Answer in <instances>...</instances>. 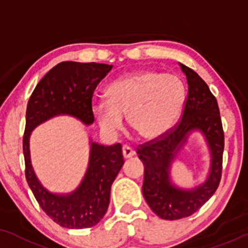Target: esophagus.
I'll return each mask as SVG.
<instances>
[{
    "instance_id": "obj_1",
    "label": "esophagus",
    "mask_w": 248,
    "mask_h": 248,
    "mask_svg": "<svg viewBox=\"0 0 248 248\" xmlns=\"http://www.w3.org/2000/svg\"><path fill=\"white\" fill-rule=\"evenodd\" d=\"M122 155H124V157L126 158H130L133 157L134 155H135V151L133 150L130 147H127V145H124V148H122Z\"/></svg>"
}]
</instances>
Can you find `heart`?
I'll list each match as a JSON object with an SVG mask.
<instances>
[{
    "instance_id": "1",
    "label": "heart",
    "mask_w": 248,
    "mask_h": 248,
    "mask_svg": "<svg viewBox=\"0 0 248 248\" xmlns=\"http://www.w3.org/2000/svg\"><path fill=\"white\" fill-rule=\"evenodd\" d=\"M185 86L179 77L141 70L115 79L106 89L107 100L92 104V114L106 135L115 136L124 116L143 139L162 136L173 126L185 103Z\"/></svg>"
}]
</instances>
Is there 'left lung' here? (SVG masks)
Instances as JSON below:
<instances>
[{"label":"left lung","instance_id":"1","mask_svg":"<svg viewBox=\"0 0 248 248\" xmlns=\"http://www.w3.org/2000/svg\"><path fill=\"white\" fill-rule=\"evenodd\" d=\"M179 64L188 83L181 120L164 135L139 145L136 151L144 164L142 192L145 201L157 216L169 220L190 216L214 195L222 178L224 151V132L216 98L195 71ZM194 130L203 133L210 145L211 172L203 184L192 190H183L170 183L169 168Z\"/></svg>","mask_w":248,"mask_h":248}]
</instances>
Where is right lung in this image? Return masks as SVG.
Returning <instances> with one entry per match:
<instances>
[{
    "label": "right lung",
    "mask_w": 248,
    "mask_h": 248,
    "mask_svg": "<svg viewBox=\"0 0 248 248\" xmlns=\"http://www.w3.org/2000/svg\"><path fill=\"white\" fill-rule=\"evenodd\" d=\"M112 67L95 62H61L41 78L29 99L23 137L25 178L41 209L63 228L86 229L100 222L108 208L113 181L124 163L122 147L120 143L105 147L90 141V159L82 183L74 192L59 195L48 192L35 175L30 135L40 124L61 114L91 124L94 121L92 95Z\"/></svg>",
    "instance_id": "1"
}]
</instances>
